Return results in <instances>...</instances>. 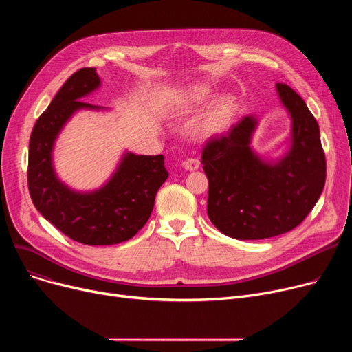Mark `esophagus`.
I'll list each match as a JSON object with an SVG mask.
<instances>
[{"mask_svg":"<svg viewBox=\"0 0 352 352\" xmlns=\"http://www.w3.org/2000/svg\"><path fill=\"white\" fill-rule=\"evenodd\" d=\"M182 166L187 171H195V170H198V166H199V160L198 158H187L186 161L182 162Z\"/></svg>","mask_w":352,"mask_h":352,"instance_id":"obj_1","label":"esophagus"}]
</instances>
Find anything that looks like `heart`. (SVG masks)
I'll return each mask as SVG.
<instances>
[{"mask_svg": "<svg viewBox=\"0 0 352 352\" xmlns=\"http://www.w3.org/2000/svg\"><path fill=\"white\" fill-rule=\"evenodd\" d=\"M210 97V91L206 88H192L190 89L187 94H184L182 97V108L186 109H194L199 107L201 104H204ZM232 111V102L230 100H226L223 102H219L212 108L210 113L206 124H204V131L206 133H217L221 128L224 126V124L228 121Z\"/></svg>", "mask_w": 352, "mask_h": 352, "instance_id": "obj_1", "label": "heart"}]
</instances>
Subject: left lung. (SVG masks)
Masks as SVG:
<instances>
[{"label": "left lung", "instance_id": "obj_1", "mask_svg": "<svg viewBox=\"0 0 352 352\" xmlns=\"http://www.w3.org/2000/svg\"><path fill=\"white\" fill-rule=\"evenodd\" d=\"M276 94L291 118L287 151L278 158L252 146L258 120L251 114L202 150L211 223L235 239H264L300 226L325 184L320 126L304 100L285 84Z\"/></svg>", "mask_w": 352, "mask_h": 352}]
</instances>
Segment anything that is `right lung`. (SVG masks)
Segmentation results:
<instances>
[{
	"instance_id": "1",
	"label": "right lung",
	"mask_w": 352,
	"mask_h": 352,
	"mask_svg": "<svg viewBox=\"0 0 352 352\" xmlns=\"http://www.w3.org/2000/svg\"><path fill=\"white\" fill-rule=\"evenodd\" d=\"M101 87L96 68H81L65 81L30 138L28 188L35 208L74 241L113 245L133 238L150 218L157 191L168 178L162 155L124 151L101 187L74 190L58 177L54 150L64 126L80 111H109L81 101Z\"/></svg>"
}]
</instances>
